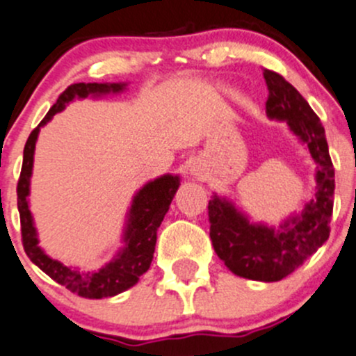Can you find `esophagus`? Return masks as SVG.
I'll return each instance as SVG.
<instances>
[{
	"instance_id": "34e87169",
	"label": "esophagus",
	"mask_w": 356,
	"mask_h": 356,
	"mask_svg": "<svg viewBox=\"0 0 356 356\" xmlns=\"http://www.w3.org/2000/svg\"><path fill=\"white\" fill-rule=\"evenodd\" d=\"M200 167H193V168H191V174H194V175H197V174H200Z\"/></svg>"
}]
</instances>
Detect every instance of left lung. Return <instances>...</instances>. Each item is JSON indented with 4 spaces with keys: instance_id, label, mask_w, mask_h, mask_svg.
<instances>
[{
    "instance_id": "1",
    "label": "left lung",
    "mask_w": 356,
    "mask_h": 356,
    "mask_svg": "<svg viewBox=\"0 0 356 356\" xmlns=\"http://www.w3.org/2000/svg\"><path fill=\"white\" fill-rule=\"evenodd\" d=\"M269 119L286 121L291 133L309 148L316 162V193L300 213L278 228L252 223L225 197L208 203L209 237L215 252L234 275L256 282H280L304 264L329 238L334 203V168L321 119L297 88L271 70H264Z\"/></svg>"
}]
</instances>
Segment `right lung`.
Wrapping results in <instances>:
<instances>
[{
    "label": "right lung",
    "instance_id": "add662e5",
    "mask_svg": "<svg viewBox=\"0 0 356 356\" xmlns=\"http://www.w3.org/2000/svg\"><path fill=\"white\" fill-rule=\"evenodd\" d=\"M126 88V83H74L70 85L59 95L54 106L51 107L46 118L40 124L30 133L27 143L24 148V163H22L20 179L17 186L18 211H20L22 225V242L35 266H39L51 276L56 283L66 286L73 293L85 298H104L126 291L128 288L136 285L140 276L148 271L152 264L153 252L156 244V230L162 223L163 216L168 211L172 200L177 193L181 179L179 175L165 174L162 177L149 181L136 193L131 203L128 222H126L122 242L124 247L99 271H83L80 268L66 266L59 261L52 259L39 247L37 230L33 227L32 213L29 208L30 194V175L33 167V152L39 131L51 121L52 115L58 114L73 102L74 99H87L88 95L99 97L106 93H119Z\"/></svg>",
    "mask_w": 356,
    "mask_h": 356
}]
</instances>
